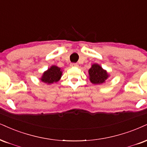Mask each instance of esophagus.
I'll list each match as a JSON object with an SVG mask.
<instances>
[{
  "label": "esophagus",
  "instance_id": "34e87169",
  "mask_svg": "<svg viewBox=\"0 0 147 147\" xmlns=\"http://www.w3.org/2000/svg\"><path fill=\"white\" fill-rule=\"evenodd\" d=\"M70 66L71 67H78V65L77 63H71Z\"/></svg>",
  "mask_w": 147,
  "mask_h": 147
}]
</instances>
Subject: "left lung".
<instances>
[{"label": "left lung", "mask_w": 147, "mask_h": 147, "mask_svg": "<svg viewBox=\"0 0 147 147\" xmlns=\"http://www.w3.org/2000/svg\"><path fill=\"white\" fill-rule=\"evenodd\" d=\"M88 78L93 84H102L110 77L109 74L97 63H94L88 69Z\"/></svg>", "instance_id": "8db88e82"}]
</instances>
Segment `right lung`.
Instances as JSON below:
<instances>
[{"label": "right lung", "mask_w": 147, "mask_h": 147, "mask_svg": "<svg viewBox=\"0 0 147 147\" xmlns=\"http://www.w3.org/2000/svg\"><path fill=\"white\" fill-rule=\"evenodd\" d=\"M63 75V70L57 65H52L48 70L43 72L40 78L41 82L47 84H52L54 82H57L61 78Z\"/></svg>", "instance_id": "obj_1"}]
</instances>
